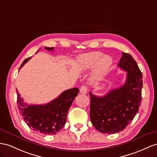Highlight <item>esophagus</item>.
<instances>
[{"label":"esophagus","instance_id":"obj_1","mask_svg":"<svg viewBox=\"0 0 157 157\" xmlns=\"http://www.w3.org/2000/svg\"><path fill=\"white\" fill-rule=\"evenodd\" d=\"M80 94H86L87 93V87L86 86H82L80 88V90H79Z\"/></svg>","mask_w":157,"mask_h":157}]
</instances>
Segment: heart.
<instances>
[{"mask_svg":"<svg viewBox=\"0 0 157 157\" xmlns=\"http://www.w3.org/2000/svg\"><path fill=\"white\" fill-rule=\"evenodd\" d=\"M113 63L109 56L100 52H92L80 55L76 60L75 67L79 71H86L94 66L91 79L94 82L99 81L105 75Z\"/></svg>","mask_w":157,"mask_h":157,"instance_id":"1","label":"heart"}]
</instances>
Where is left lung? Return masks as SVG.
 <instances>
[{
    "mask_svg": "<svg viewBox=\"0 0 157 157\" xmlns=\"http://www.w3.org/2000/svg\"><path fill=\"white\" fill-rule=\"evenodd\" d=\"M118 66L127 71L124 85L111 90L103 97L90 92V119L99 132L114 134L123 131L138 113L142 99L143 77L131 55L122 52Z\"/></svg>",
    "mask_w": 157,
    "mask_h": 157,
    "instance_id": "left-lung-1",
    "label": "left lung"
}]
</instances>
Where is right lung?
<instances>
[{
	"instance_id": "1",
	"label": "right lung",
	"mask_w": 157,
	"mask_h": 157,
	"mask_svg": "<svg viewBox=\"0 0 157 157\" xmlns=\"http://www.w3.org/2000/svg\"><path fill=\"white\" fill-rule=\"evenodd\" d=\"M44 48L48 51L54 50L53 47ZM30 58L25 59L20 69ZM78 93V87L71 88L62 92L50 103L44 105H29L24 102L17 91L18 110L31 129L43 135H54L65 125L67 111Z\"/></svg>"
}]
</instances>
